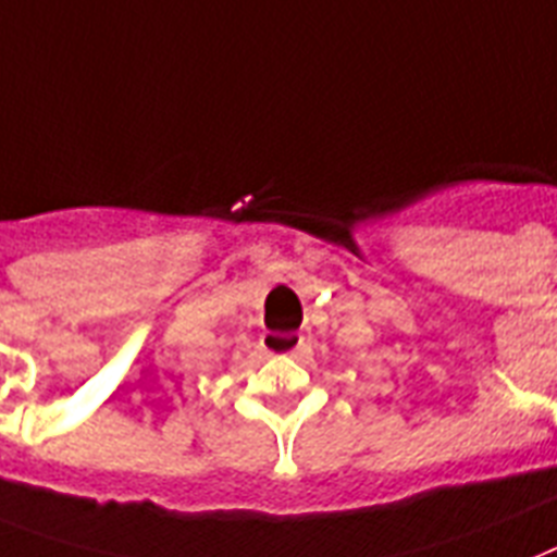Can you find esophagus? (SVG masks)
Listing matches in <instances>:
<instances>
[{
	"instance_id": "1",
	"label": "esophagus",
	"mask_w": 557,
	"mask_h": 557,
	"mask_svg": "<svg viewBox=\"0 0 557 557\" xmlns=\"http://www.w3.org/2000/svg\"><path fill=\"white\" fill-rule=\"evenodd\" d=\"M263 349L271 355H300L306 351V337L294 332H265Z\"/></svg>"
}]
</instances>
